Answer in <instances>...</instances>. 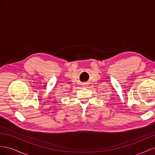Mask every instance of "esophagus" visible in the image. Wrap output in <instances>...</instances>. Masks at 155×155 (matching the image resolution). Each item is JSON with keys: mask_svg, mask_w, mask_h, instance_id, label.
Instances as JSON below:
<instances>
[{"mask_svg": "<svg viewBox=\"0 0 155 155\" xmlns=\"http://www.w3.org/2000/svg\"><path fill=\"white\" fill-rule=\"evenodd\" d=\"M85 86H86V85H85Z\"/></svg>", "mask_w": 155, "mask_h": 155, "instance_id": "1", "label": "esophagus"}]
</instances>
